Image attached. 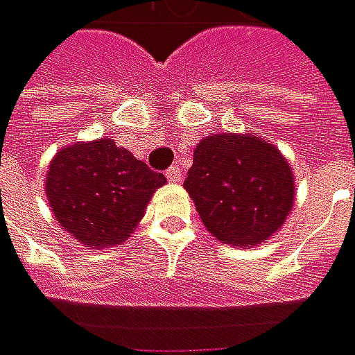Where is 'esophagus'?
Wrapping results in <instances>:
<instances>
[{"label": "esophagus", "instance_id": "34e87169", "mask_svg": "<svg viewBox=\"0 0 355 355\" xmlns=\"http://www.w3.org/2000/svg\"><path fill=\"white\" fill-rule=\"evenodd\" d=\"M165 178H167L171 184H180V182H182V178H184V173H182V169L175 165V167H169V169L165 171Z\"/></svg>", "mask_w": 355, "mask_h": 355}]
</instances>
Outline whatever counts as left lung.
I'll use <instances>...</instances> for the list:
<instances>
[{"mask_svg": "<svg viewBox=\"0 0 355 355\" xmlns=\"http://www.w3.org/2000/svg\"><path fill=\"white\" fill-rule=\"evenodd\" d=\"M184 188L206 230L234 248L268 241L295 204L291 164L279 147L250 133L202 137Z\"/></svg>", "mask_w": 355, "mask_h": 355, "instance_id": "obj_1", "label": "left lung"}]
</instances>
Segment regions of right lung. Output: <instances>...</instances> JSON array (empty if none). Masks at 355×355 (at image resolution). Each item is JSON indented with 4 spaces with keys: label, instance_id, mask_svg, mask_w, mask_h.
<instances>
[{
    "label": "right lung",
    "instance_id": "obj_1",
    "mask_svg": "<svg viewBox=\"0 0 355 355\" xmlns=\"http://www.w3.org/2000/svg\"><path fill=\"white\" fill-rule=\"evenodd\" d=\"M164 173L151 171L125 147L103 137L58 149L46 173V198L56 222L90 248L127 242Z\"/></svg>",
    "mask_w": 355,
    "mask_h": 355
}]
</instances>
